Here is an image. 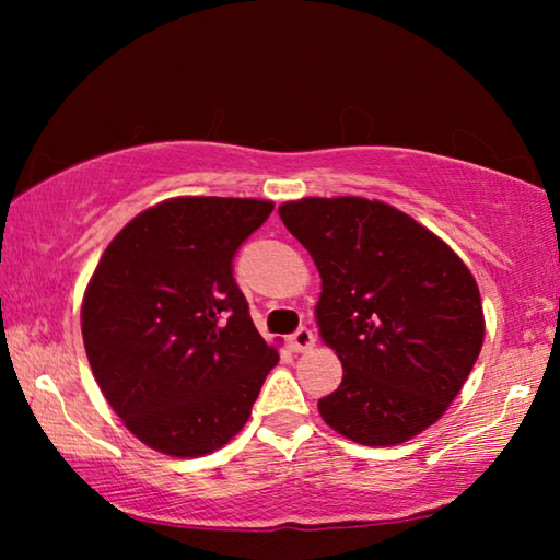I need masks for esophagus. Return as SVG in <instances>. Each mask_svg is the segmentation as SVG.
<instances>
[{"instance_id":"1","label":"esophagus","mask_w":560,"mask_h":560,"mask_svg":"<svg viewBox=\"0 0 560 560\" xmlns=\"http://www.w3.org/2000/svg\"><path fill=\"white\" fill-rule=\"evenodd\" d=\"M289 346H291L293 353H306V350H311V348L316 346V336L311 334L308 328H299L296 334L289 338Z\"/></svg>"}]
</instances>
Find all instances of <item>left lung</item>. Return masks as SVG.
Wrapping results in <instances>:
<instances>
[{
	"instance_id": "1",
	"label": "left lung",
	"mask_w": 560,
	"mask_h": 560,
	"mask_svg": "<svg viewBox=\"0 0 560 560\" xmlns=\"http://www.w3.org/2000/svg\"><path fill=\"white\" fill-rule=\"evenodd\" d=\"M320 273L316 326L343 381L318 400L330 430L365 447L412 440L447 412L485 343L479 287L447 242L365 197L279 207Z\"/></svg>"
}]
</instances>
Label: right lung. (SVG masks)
Masks as SVG:
<instances>
[{"instance_id":"1","label":"right lung","mask_w":560,"mask_h":560,"mask_svg":"<svg viewBox=\"0 0 560 560\" xmlns=\"http://www.w3.org/2000/svg\"><path fill=\"white\" fill-rule=\"evenodd\" d=\"M271 210L254 197H170L103 252L83 291V346L103 397L150 450L224 447L279 363L232 277L234 252Z\"/></svg>"}]
</instances>
